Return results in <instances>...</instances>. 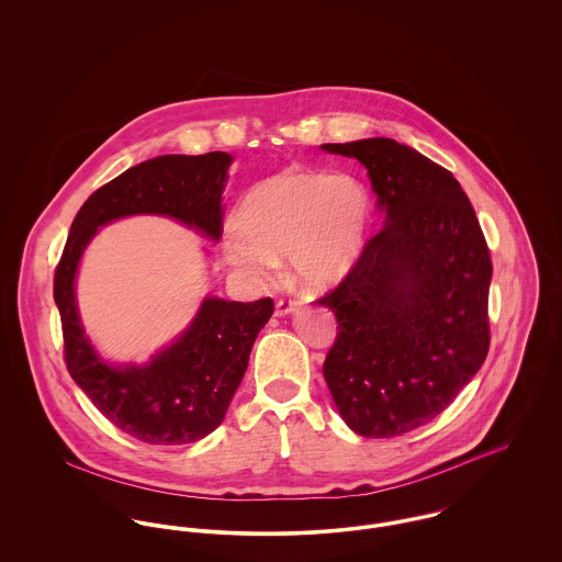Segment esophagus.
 <instances>
[{
    "label": "esophagus",
    "mask_w": 562,
    "mask_h": 562,
    "mask_svg": "<svg viewBox=\"0 0 562 562\" xmlns=\"http://www.w3.org/2000/svg\"><path fill=\"white\" fill-rule=\"evenodd\" d=\"M297 311H300V302H295V300H280L276 304V316H289Z\"/></svg>",
    "instance_id": "34e87169"
}]
</instances>
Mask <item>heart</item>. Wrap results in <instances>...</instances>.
<instances>
[{
  "label": "heart",
  "instance_id": "obj_1",
  "mask_svg": "<svg viewBox=\"0 0 562 562\" xmlns=\"http://www.w3.org/2000/svg\"><path fill=\"white\" fill-rule=\"evenodd\" d=\"M373 224V193L356 175L289 168L250 189L239 220L222 226V251L251 282L269 280L286 256L291 278L321 293L360 265Z\"/></svg>",
  "mask_w": 562,
  "mask_h": 562
}]
</instances>
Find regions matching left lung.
<instances>
[{
    "instance_id": "obj_1",
    "label": "left lung",
    "mask_w": 562,
    "mask_h": 562,
    "mask_svg": "<svg viewBox=\"0 0 562 562\" xmlns=\"http://www.w3.org/2000/svg\"><path fill=\"white\" fill-rule=\"evenodd\" d=\"M358 159L383 228L318 300L338 321L323 374L347 427L409 434L441 414L490 351V250L459 181L390 137L321 144Z\"/></svg>"
}]
</instances>
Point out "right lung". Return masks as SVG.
Here are the masks:
<instances>
[{"mask_svg":"<svg viewBox=\"0 0 562 562\" xmlns=\"http://www.w3.org/2000/svg\"><path fill=\"white\" fill-rule=\"evenodd\" d=\"M231 164L233 157L217 150L161 155L128 168L83 202L56 269L54 300L68 373L110 423L146 443H191L224 423L273 302L241 304L206 295L170 345L144 364H119L103 358L83 329L75 295L79 265L99 228L133 215L170 217L217 244Z\"/></svg>","mask_w":562,"mask_h":562,"instance_id":"add662e5","label":"right lung"}]
</instances>
